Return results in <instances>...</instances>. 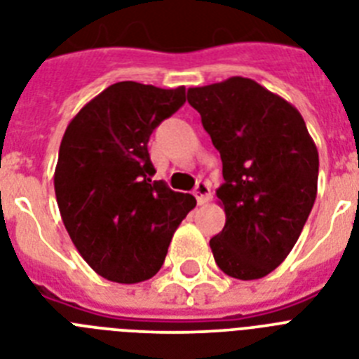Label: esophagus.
Masks as SVG:
<instances>
[{"label":"esophagus","mask_w":359,"mask_h":359,"mask_svg":"<svg viewBox=\"0 0 359 359\" xmlns=\"http://www.w3.org/2000/svg\"><path fill=\"white\" fill-rule=\"evenodd\" d=\"M194 195H195V199H197V203H199V205H205V203H208V199H210V184H208V182H205V180H199V182H197V186H195V189H194Z\"/></svg>","instance_id":"esophagus-1"}]
</instances>
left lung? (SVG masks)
<instances>
[{
  "mask_svg": "<svg viewBox=\"0 0 359 359\" xmlns=\"http://www.w3.org/2000/svg\"><path fill=\"white\" fill-rule=\"evenodd\" d=\"M188 103L223 162L215 195L226 221L210 240L215 264L232 278H262L290 255L316 203V144L301 112L252 79L189 88Z\"/></svg>",
  "mask_w": 359,
  "mask_h": 359,
  "instance_id": "left-lung-1",
  "label": "left lung"
}]
</instances>
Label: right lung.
Returning <instances> with one entry per match:
<instances>
[{"mask_svg":"<svg viewBox=\"0 0 359 359\" xmlns=\"http://www.w3.org/2000/svg\"><path fill=\"white\" fill-rule=\"evenodd\" d=\"M186 88L134 81L95 95L69 121L55 168L64 226L107 280L136 284L160 271L173 232L195 206L154 175L149 136L184 104Z\"/></svg>","mask_w":359,"mask_h":359,"instance_id":"add662e5","label":"right lung"}]
</instances>
